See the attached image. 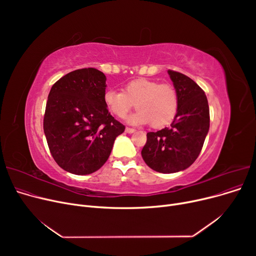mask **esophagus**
Listing matches in <instances>:
<instances>
[{
  "instance_id": "1",
  "label": "esophagus",
  "mask_w": 256,
  "mask_h": 256,
  "mask_svg": "<svg viewBox=\"0 0 256 256\" xmlns=\"http://www.w3.org/2000/svg\"><path fill=\"white\" fill-rule=\"evenodd\" d=\"M126 132H128V134H132V132H135V130L130 128H126Z\"/></svg>"
}]
</instances>
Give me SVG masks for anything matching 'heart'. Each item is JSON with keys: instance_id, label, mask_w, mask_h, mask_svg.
<instances>
[{"instance_id": "b5f03b06", "label": "heart", "mask_w": 256, "mask_h": 256, "mask_svg": "<svg viewBox=\"0 0 256 256\" xmlns=\"http://www.w3.org/2000/svg\"><path fill=\"white\" fill-rule=\"evenodd\" d=\"M104 102L109 112L117 118H124L136 106L138 111L128 118L132 124H148L154 128L170 124L178 111V96L169 84L158 80L137 78L124 85L122 92L106 90Z\"/></svg>"}]
</instances>
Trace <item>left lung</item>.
<instances>
[{"label": "left lung", "mask_w": 256, "mask_h": 256, "mask_svg": "<svg viewBox=\"0 0 256 256\" xmlns=\"http://www.w3.org/2000/svg\"><path fill=\"white\" fill-rule=\"evenodd\" d=\"M178 96V111L169 128L147 132L141 152L147 166L160 173L189 168L199 156L210 130V109L204 91L192 78L168 70Z\"/></svg>", "instance_id": "left-lung-1"}]
</instances>
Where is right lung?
Instances as JSON below:
<instances>
[{
	"instance_id": "obj_1",
	"label": "right lung",
	"mask_w": 256,
	"mask_h": 256,
	"mask_svg": "<svg viewBox=\"0 0 256 256\" xmlns=\"http://www.w3.org/2000/svg\"><path fill=\"white\" fill-rule=\"evenodd\" d=\"M106 80L96 68L78 70L58 80L48 94L44 130L50 152L62 169L76 176L98 170L126 128L104 102Z\"/></svg>"
}]
</instances>
